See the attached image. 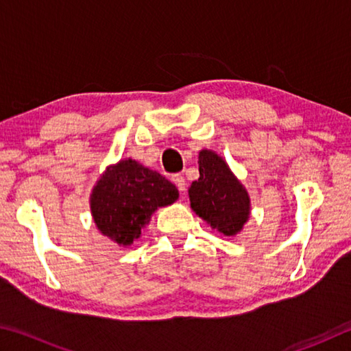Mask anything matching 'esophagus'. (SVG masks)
Returning <instances> with one entry per match:
<instances>
[{
  "label": "esophagus",
  "mask_w": 351,
  "mask_h": 351,
  "mask_svg": "<svg viewBox=\"0 0 351 351\" xmlns=\"http://www.w3.org/2000/svg\"><path fill=\"white\" fill-rule=\"evenodd\" d=\"M171 181H173L176 184V187L180 189V192H186V180H184L182 175H173V178H171Z\"/></svg>",
  "instance_id": "obj_1"
}]
</instances>
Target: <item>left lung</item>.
<instances>
[{"label":"left lung","instance_id":"left-lung-1","mask_svg":"<svg viewBox=\"0 0 351 351\" xmlns=\"http://www.w3.org/2000/svg\"><path fill=\"white\" fill-rule=\"evenodd\" d=\"M198 164L199 178L189 187L190 207L219 234L237 235L251 213L247 190L215 152L201 150Z\"/></svg>","mask_w":351,"mask_h":351}]
</instances>
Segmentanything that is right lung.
<instances>
[{"instance_id": "add662e5", "label": "right lung", "mask_w": 351, "mask_h": 351, "mask_svg": "<svg viewBox=\"0 0 351 351\" xmlns=\"http://www.w3.org/2000/svg\"><path fill=\"white\" fill-rule=\"evenodd\" d=\"M180 197L175 184L134 159L110 165L93 189L90 206L100 234L117 245L130 246L141 237L158 207Z\"/></svg>"}]
</instances>
